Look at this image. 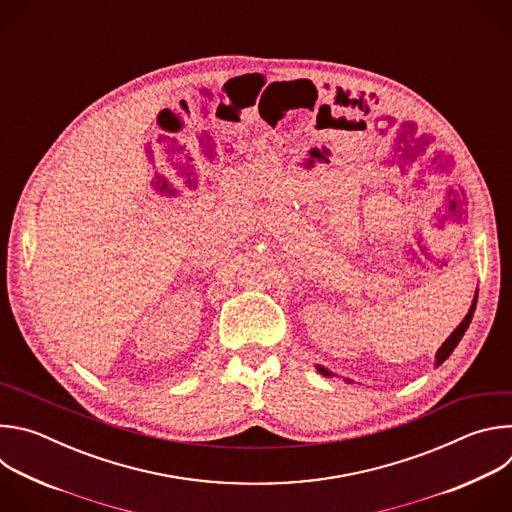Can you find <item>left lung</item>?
Returning <instances> with one entry per match:
<instances>
[{
	"instance_id": "1",
	"label": "left lung",
	"mask_w": 512,
	"mask_h": 512,
	"mask_svg": "<svg viewBox=\"0 0 512 512\" xmlns=\"http://www.w3.org/2000/svg\"><path fill=\"white\" fill-rule=\"evenodd\" d=\"M476 302H478V289H476V296H474V302H472V306H470V310H468V314H466V318L460 322V326L450 334V338L440 346V350H437V354H435V364L437 367H440V364L454 352V348L458 346V342L462 340V336H464V332L468 330V326H470V322H472V316H474V310H476ZM318 373H322L324 377H334V373H330L328 369H324V367H320L318 364Z\"/></svg>"
}]
</instances>
